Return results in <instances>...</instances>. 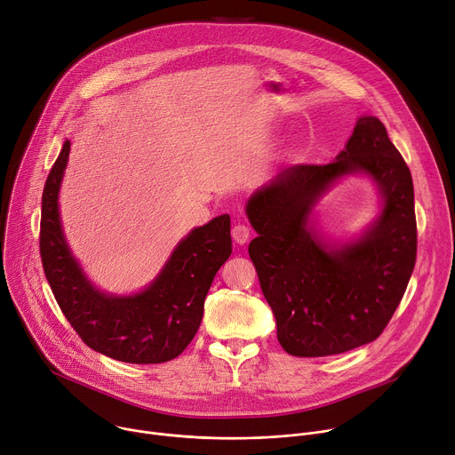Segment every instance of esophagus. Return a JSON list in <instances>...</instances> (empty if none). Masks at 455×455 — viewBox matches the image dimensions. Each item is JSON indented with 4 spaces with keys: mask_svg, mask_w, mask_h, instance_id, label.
<instances>
[{
    "mask_svg": "<svg viewBox=\"0 0 455 455\" xmlns=\"http://www.w3.org/2000/svg\"><path fill=\"white\" fill-rule=\"evenodd\" d=\"M250 234H251V230H250V227L246 223H237L232 228V237H234V241L237 244H244L250 239Z\"/></svg>",
    "mask_w": 455,
    "mask_h": 455,
    "instance_id": "1",
    "label": "esophagus"
}]
</instances>
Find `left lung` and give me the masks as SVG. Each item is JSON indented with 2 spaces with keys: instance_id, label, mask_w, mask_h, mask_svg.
Returning <instances> with one entry per match:
<instances>
[{
  "instance_id": "left-lung-1",
  "label": "left lung",
  "mask_w": 455,
  "mask_h": 455,
  "mask_svg": "<svg viewBox=\"0 0 455 455\" xmlns=\"http://www.w3.org/2000/svg\"><path fill=\"white\" fill-rule=\"evenodd\" d=\"M355 170L379 181L384 212L358 243L326 251L305 228L308 211ZM246 214L259 234L248 253L288 355H340L383 333L416 265L418 228L411 171L376 116L358 118L335 162L281 171L248 200Z\"/></svg>"
}]
</instances>
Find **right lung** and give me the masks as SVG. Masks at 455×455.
Here are the masks:
<instances>
[{
    "label": "right lung",
    "instance_id": "1",
    "mask_svg": "<svg viewBox=\"0 0 455 455\" xmlns=\"http://www.w3.org/2000/svg\"><path fill=\"white\" fill-rule=\"evenodd\" d=\"M70 146V140L64 142L41 200L39 251L52 293L70 326L93 351L127 363L169 362L196 335L209 288L232 253L230 218L223 214L194 228L146 291L135 297L104 295L83 275L59 223L57 192Z\"/></svg>",
    "mask_w": 455,
    "mask_h": 455
}]
</instances>
